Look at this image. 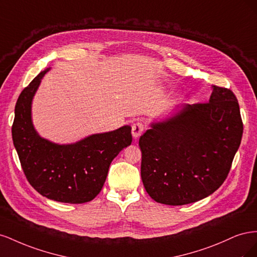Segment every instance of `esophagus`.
Returning <instances> with one entry per match:
<instances>
[{
    "label": "esophagus",
    "mask_w": 257,
    "mask_h": 257,
    "mask_svg": "<svg viewBox=\"0 0 257 257\" xmlns=\"http://www.w3.org/2000/svg\"><path fill=\"white\" fill-rule=\"evenodd\" d=\"M145 124L143 122H136L132 125V135H133L134 138H138L141 136L144 131H145Z\"/></svg>",
    "instance_id": "obj_1"
}]
</instances>
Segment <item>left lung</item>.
<instances>
[{"label":"left lung","instance_id":"1","mask_svg":"<svg viewBox=\"0 0 257 257\" xmlns=\"http://www.w3.org/2000/svg\"><path fill=\"white\" fill-rule=\"evenodd\" d=\"M243 123L236 95L213 85L209 102L186 105L139 138L142 180L158 203L182 206L215 192L227 178Z\"/></svg>","mask_w":257,"mask_h":257}]
</instances>
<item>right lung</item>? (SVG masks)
I'll list each match as a JSON object with an SVG mask.
<instances>
[{
  "label": "right lung",
  "mask_w": 257,
  "mask_h": 257,
  "mask_svg": "<svg viewBox=\"0 0 257 257\" xmlns=\"http://www.w3.org/2000/svg\"><path fill=\"white\" fill-rule=\"evenodd\" d=\"M22 90L15 107L13 142L29 183L41 195L60 203L83 204L102 190L110 163L132 144L131 126L89 136L73 145H57L36 133L31 104L43 76Z\"/></svg>",
  "instance_id": "right-lung-1"
}]
</instances>
